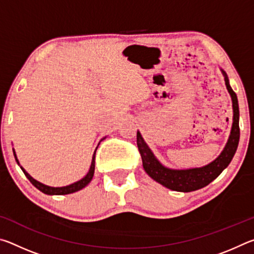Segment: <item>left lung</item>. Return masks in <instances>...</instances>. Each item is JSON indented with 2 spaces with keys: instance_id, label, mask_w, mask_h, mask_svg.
Here are the masks:
<instances>
[{
  "instance_id": "obj_1",
  "label": "left lung",
  "mask_w": 254,
  "mask_h": 254,
  "mask_svg": "<svg viewBox=\"0 0 254 254\" xmlns=\"http://www.w3.org/2000/svg\"><path fill=\"white\" fill-rule=\"evenodd\" d=\"M222 72L225 77L226 88L232 97V103H233V124H232L231 134L224 150L209 165L201 167V168L186 170H174L166 168L153 156L151 150L149 149L147 143L144 142L142 136H141L140 132L136 133L137 149H139L141 158H142V165L145 173L152 179L156 180V182L161 184L162 186L171 189V190L188 192L207 186L209 183H212L215 178H217L222 171L230 165L231 160L234 157L236 149H238L240 140V112L238 97H236V94L233 89L231 88L229 78H227L225 71L222 70Z\"/></svg>"
}]
</instances>
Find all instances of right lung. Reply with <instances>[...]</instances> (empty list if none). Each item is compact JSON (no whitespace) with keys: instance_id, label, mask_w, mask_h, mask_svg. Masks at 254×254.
<instances>
[{"instance_id":"right-lung-1","label":"right lung","mask_w":254,"mask_h":254,"mask_svg":"<svg viewBox=\"0 0 254 254\" xmlns=\"http://www.w3.org/2000/svg\"><path fill=\"white\" fill-rule=\"evenodd\" d=\"M96 150H97V148H96ZM96 150H95V152H94V154H93V160H92L91 168H89V171L87 173V175H86L83 179H80L79 182H77V183H74V184L69 185V186H66V187H57V188L46 186V185L41 184V183H39V182H37L36 179H33V178L31 177V176H30V175L27 173V171H25V170L22 168V167L20 166L18 159H16L14 150H13V153H14L15 160H16V162H18V165L20 166V168L22 169V171H23L24 175H25V177H27V178L30 180V183H31L34 187L38 188L40 191H42V192H44V194H47V195H67V194H71V192H75V191L80 190V189H83L85 186H87V185H88L89 183H91V180H92L93 176H94V170H95V153H96Z\"/></svg>"}]
</instances>
